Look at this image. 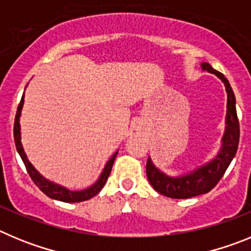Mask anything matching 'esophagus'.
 Returning <instances> with one entry per match:
<instances>
[{
	"label": "esophagus",
	"instance_id": "obj_1",
	"mask_svg": "<svg viewBox=\"0 0 251 251\" xmlns=\"http://www.w3.org/2000/svg\"><path fill=\"white\" fill-rule=\"evenodd\" d=\"M136 126H138V123H136Z\"/></svg>",
	"mask_w": 251,
	"mask_h": 251
}]
</instances>
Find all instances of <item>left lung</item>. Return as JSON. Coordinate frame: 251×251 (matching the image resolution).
Returning a JSON list of instances; mask_svg holds the SVG:
<instances>
[{"label":"left lung","instance_id":"1","mask_svg":"<svg viewBox=\"0 0 251 251\" xmlns=\"http://www.w3.org/2000/svg\"><path fill=\"white\" fill-rule=\"evenodd\" d=\"M201 69L216 75L225 85L226 94H227L225 130L221 138V148L216 156L206 162L205 165L179 176H170L165 174L153 163L152 158L148 156L147 166H146L148 181L157 192L171 199H190L211 191L224 176L238 151L240 128H239L238 114H236V100L229 80L224 76V74L215 70L208 63L201 64Z\"/></svg>","mask_w":251,"mask_h":251}]
</instances>
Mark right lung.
Listing matches in <instances>:
<instances>
[{
	"label": "right lung",
	"mask_w": 251,
	"mask_h": 251,
	"mask_svg": "<svg viewBox=\"0 0 251 251\" xmlns=\"http://www.w3.org/2000/svg\"><path fill=\"white\" fill-rule=\"evenodd\" d=\"M25 93L22 95L21 101L19 104V108H17L16 112V118H15V126H13V137H15V145H16V150L19 152L20 157H21L24 165H25L26 170H27L28 175L32 178V181L35 182V185L46 195L50 199H54L57 201H63V202H80V201L89 200L92 197H94L95 195H98L100 192L101 188L104 187V185L106 183V179L109 177L110 171H112L113 163H114V159L118 154V151L108 159V162L104 166L103 171H101L99 178L93 183L89 187L84 188V190H79V191H72L69 188L64 187V186L59 185V183H55L50 179L45 178L43 175L40 174L39 171L32 166L30 161H28L27 156H26L25 150L22 147L21 142V126H20V117H21V110L22 106H24V101H25Z\"/></svg>",
	"instance_id": "add662e5"
}]
</instances>
